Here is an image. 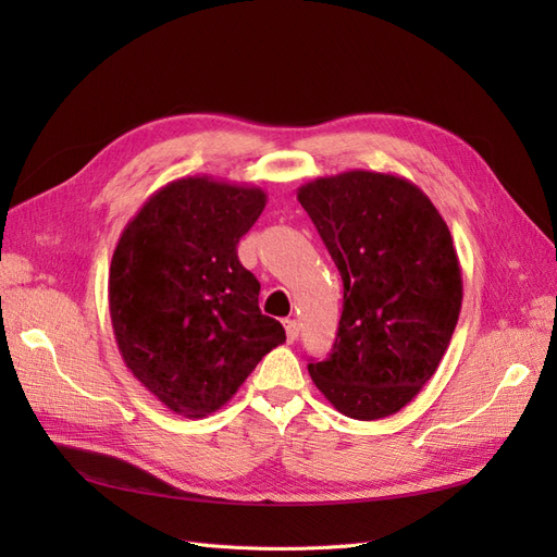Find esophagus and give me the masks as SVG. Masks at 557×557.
<instances>
[{
  "instance_id": "34e87169",
  "label": "esophagus",
  "mask_w": 557,
  "mask_h": 557,
  "mask_svg": "<svg viewBox=\"0 0 557 557\" xmlns=\"http://www.w3.org/2000/svg\"><path fill=\"white\" fill-rule=\"evenodd\" d=\"M283 327H285V336H288V342L293 344V342H297V336H299V323L295 318H288V320H283Z\"/></svg>"
}]
</instances>
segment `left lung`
Segmentation results:
<instances>
[{
  "mask_svg": "<svg viewBox=\"0 0 557 557\" xmlns=\"http://www.w3.org/2000/svg\"><path fill=\"white\" fill-rule=\"evenodd\" d=\"M344 281L332 352L309 374L356 420L397 413L440 367L462 307L448 225L411 181L344 172L297 190Z\"/></svg>",
  "mask_w": 557,
  "mask_h": 557,
  "instance_id": "1",
  "label": "left lung"
}]
</instances>
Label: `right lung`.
<instances>
[{
  "mask_svg": "<svg viewBox=\"0 0 557 557\" xmlns=\"http://www.w3.org/2000/svg\"><path fill=\"white\" fill-rule=\"evenodd\" d=\"M267 205L260 188L185 176L148 197L109 272L117 350L146 391L178 416L221 409L285 342L258 307L260 283L237 244Z\"/></svg>",
  "mask_w": 557,
  "mask_h": 557,
  "instance_id": "obj_1",
  "label": "right lung"
}]
</instances>
